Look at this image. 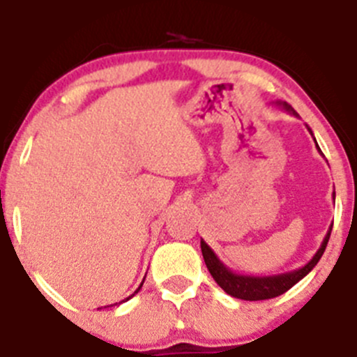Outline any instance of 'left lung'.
I'll list each match as a JSON object with an SVG mask.
<instances>
[{
  "label": "left lung",
  "mask_w": 357,
  "mask_h": 357,
  "mask_svg": "<svg viewBox=\"0 0 357 357\" xmlns=\"http://www.w3.org/2000/svg\"><path fill=\"white\" fill-rule=\"evenodd\" d=\"M278 105H281L284 110L297 115L294 110H291L290 105H287V102L278 101ZM307 130H310V128H307ZM314 144H317V140H314ZM317 147H319V144H317ZM333 199H335V194H333ZM331 229H333V226H331L329 231H327L322 245L319 247V250L314 252V256L306 263V265L297 268V271L284 272V274H275V275L236 274V272L227 268V266L218 259V256L215 255L213 250H211V247L208 245L204 240H201L202 258H204V263H206L211 278L217 281L218 287L222 288L227 295H231V297L234 298H243V301H265V298H274L278 297V295H282L284 291L290 290L294 284H297L301 279L306 278V275L313 271V266L319 263V259L322 258L324 255V250H326L327 242H329V236H331Z\"/></svg>",
  "instance_id": "1"
}]
</instances>
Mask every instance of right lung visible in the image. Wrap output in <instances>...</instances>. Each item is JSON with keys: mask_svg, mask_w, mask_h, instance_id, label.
Returning a JSON list of instances; mask_svg holds the SVG:
<instances>
[{"mask_svg": "<svg viewBox=\"0 0 357 357\" xmlns=\"http://www.w3.org/2000/svg\"><path fill=\"white\" fill-rule=\"evenodd\" d=\"M144 279H146V278H144ZM142 284H144V281H142V282H140V287H139V288H137V290H135V294H139V290H140V288H142ZM135 294H133V295H135ZM133 295H130V297H128V298H126V301H130V298H131V297H133ZM123 303H124V301H123Z\"/></svg>", "mask_w": 357, "mask_h": 357, "instance_id": "obj_1", "label": "right lung"}]
</instances>
